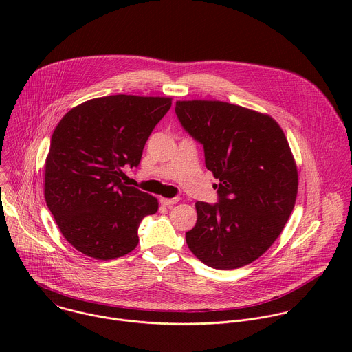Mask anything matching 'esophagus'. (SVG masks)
Instances as JSON below:
<instances>
[{"instance_id":"esophagus-1","label":"esophagus","mask_w":352,"mask_h":352,"mask_svg":"<svg viewBox=\"0 0 352 352\" xmlns=\"http://www.w3.org/2000/svg\"><path fill=\"white\" fill-rule=\"evenodd\" d=\"M178 202H179V197H171V199L162 197V199H160V204L164 205V206H167V208H170V206H173V205H175V204H178Z\"/></svg>"}]
</instances>
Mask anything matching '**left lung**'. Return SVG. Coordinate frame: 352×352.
<instances>
[{
	"label": "left lung",
	"instance_id": "left-lung-1",
	"mask_svg": "<svg viewBox=\"0 0 352 352\" xmlns=\"http://www.w3.org/2000/svg\"><path fill=\"white\" fill-rule=\"evenodd\" d=\"M175 114L204 144L206 167L220 181L217 204L195 205L189 249L213 269L252 263L278 238L295 205L298 171L283 129L266 114L216 100L177 102Z\"/></svg>",
	"mask_w": 352,
	"mask_h": 352
}]
</instances>
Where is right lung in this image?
I'll use <instances>...</instances> for the list:
<instances>
[{
	"instance_id": "add662e5",
	"label": "right lung",
	"mask_w": 352,
	"mask_h": 352,
	"mask_svg": "<svg viewBox=\"0 0 352 352\" xmlns=\"http://www.w3.org/2000/svg\"><path fill=\"white\" fill-rule=\"evenodd\" d=\"M170 107V97L116 94L91 98L58 122L45 159L44 197L79 252L110 261L136 248L139 224L159 202L128 186L122 168L139 166L146 140Z\"/></svg>"
}]
</instances>
